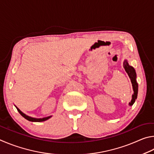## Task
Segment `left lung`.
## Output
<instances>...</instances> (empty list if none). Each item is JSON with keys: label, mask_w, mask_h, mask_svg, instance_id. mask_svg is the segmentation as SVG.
Wrapping results in <instances>:
<instances>
[{"label": "left lung", "mask_w": 154, "mask_h": 154, "mask_svg": "<svg viewBox=\"0 0 154 154\" xmlns=\"http://www.w3.org/2000/svg\"><path fill=\"white\" fill-rule=\"evenodd\" d=\"M123 66L125 68L126 72L127 73L129 78H130L131 81L132 83V86H133V89L134 93L132 95V99L128 105L130 106H132L135 102V99L137 98V94H138V83L137 82V74L136 71L133 67L131 66L128 64V62L127 59H125L123 62Z\"/></svg>", "instance_id": "1"}]
</instances>
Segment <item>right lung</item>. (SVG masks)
<instances>
[{"instance_id": "obj_1", "label": "right lung", "mask_w": 154, "mask_h": 154, "mask_svg": "<svg viewBox=\"0 0 154 154\" xmlns=\"http://www.w3.org/2000/svg\"><path fill=\"white\" fill-rule=\"evenodd\" d=\"M15 106L16 108H17V111L19 112V113L22 116L26 118V120H28L29 121H31V122H44V121H46L48 119H49V118H51V117H52V116H47V117H45V118H33V117H31V116H29L26 115V114H24V113H23L21 111V110L18 108V107Z\"/></svg>"}]
</instances>
